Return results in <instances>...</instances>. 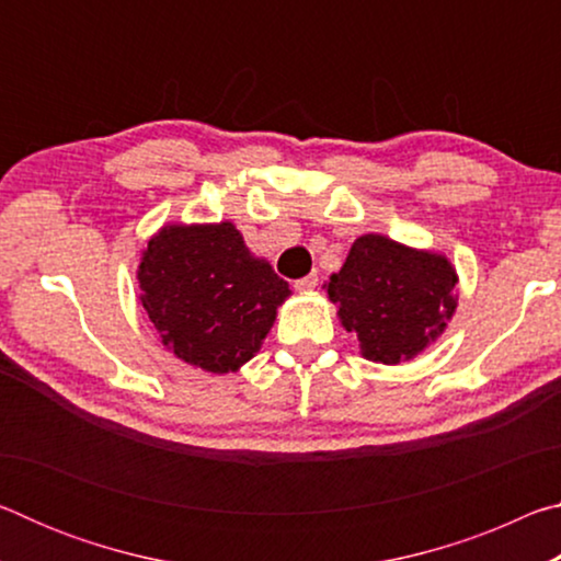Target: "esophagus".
<instances>
[{
	"instance_id": "obj_1",
	"label": "esophagus",
	"mask_w": 561,
	"mask_h": 561,
	"mask_svg": "<svg viewBox=\"0 0 561 561\" xmlns=\"http://www.w3.org/2000/svg\"><path fill=\"white\" fill-rule=\"evenodd\" d=\"M317 284H319V277H317V274H307V277H301V279L294 282V289L307 294V291H314V289H317Z\"/></svg>"
}]
</instances>
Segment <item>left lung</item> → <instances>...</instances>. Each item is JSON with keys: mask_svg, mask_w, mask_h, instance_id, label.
I'll return each instance as SVG.
<instances>
[{"mask_svg": "<svg viewBox=\"0 0 561 561\" xmlns=\"http://www.w3.org/2000/svg\"><path fill=\"white\" fill-rule=\"evenodd\" d=\"M458 274L443 254L364 234L324 284L360 354L393 366L438 339L458 307Z\"/></svg>", "mask_w": 561, "mask_h": 561, "instance_id": "obj_1", "label": "left lung"}]
</instances>
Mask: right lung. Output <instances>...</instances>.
<instances>
[{
    "label": "right lung",
    "mask_w": 561,
    "mask_h": 561,
    "mask_svg": "<svg viewBox=\"0 0 561 561\" xmlns=\"http://www.w3.org/2000/svg\"><path fill=\"white\" fill-rule=\"evenodd\" d=\"M138 282L163 346L210 374L237 371L257 354L291 294L232 222L165 225L148 242Z\"/></svg>",
    "instance_id": "add662e5"
}]
</instances>
